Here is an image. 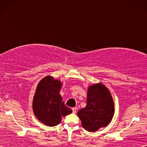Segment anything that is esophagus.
I'll use <instances>...</instances> for the list:
<instances>
[{"label":"esophagus","mask_w":147,"mask_h":147,"mask_svg":"<svg viewBox=\"0 0 147 147\" xmlns=\"http://www.w3.org/2000/svg\"><path fill=\"white\" fill-rule=\"evenodd\" d=\"M72 111H73V113H76V111H77V108L76 107H73V109H72Z\"/></svg>","instance_id":"obj_1"}]
</instances>
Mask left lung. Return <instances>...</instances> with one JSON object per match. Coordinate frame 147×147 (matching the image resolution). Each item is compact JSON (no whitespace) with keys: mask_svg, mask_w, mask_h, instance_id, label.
I'll use <instances>...</instances> for the list:
<instances>
[{"mask_svg":"<svg viewBox=\"0 0 147 147\" xmlns=\"http://www.w3.org/2000/svg\"><path fill=\"white\" fill-rule=\"evenodd\" d=\"M114 114V103L109 90L102 83L90 86L86 105L78 112L84 129L95 132L111 123Z\"/></svg>","mask_w":147,"mask_h":147,"instance_id":"1","label":"left lung"}]
</instances>
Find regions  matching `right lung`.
I'll list each match as a JSON object with an SVG mask.
<instances>
[{
  "instance_id": "add662e5",
  "label": "right lung",
  "mask_w": 147,
  "mask_h": 147,
  "mask_svg": "<svg viewBox=\"0 0 147 147\" xmlns=\"http://www.w3.org/2000/svg\"><path fill=\"white\" fill-rule=\"evenodd\" d=\"M61 86V81L51 76L43 78L37 85L33 99V111L36 118L46 126H57L61 123V116L72 112L62 101L59 94Z\"/></svg>"
}]
</instances>
